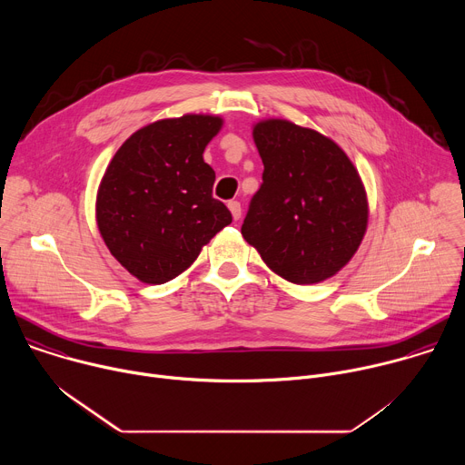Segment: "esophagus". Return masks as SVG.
<instances>
[{
	"label": "esophagus",
	"mask_w": 465,
	"mask_h": 465,
	"mask_svg": "<svg viewBox=\"0 0 465 465\" xmlns=\"http://www.w3.org/2000/svg\"><path fill=\"white\" fill-rule=\"evenodd\" d=\"M228 208H230V212H232L233 221H239V219H241V204H239L237 201H230V203H228Z\"/></svg>",
	"instance_id": "obj_1"
}]
</instances>
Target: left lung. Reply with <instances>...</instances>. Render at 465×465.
<instances>
[{
    "label": "left lung",
    "mask_w": 465,
    "mask_h": 465,
    "mask_svg": "<svg viewBox=\"0 0 465 465\" xmlns=\"http://www.w3.org/2000/svg\"><path fill=\"white\" fill-rule=\"evenodd\" d=\"M252 134L264 171L242 237L291 283L335 276L368 226L366 191L355 165L333 140L287 119L259 121Z\"/></svg>",
    "instance_id": "left-lung-1"
}]
</instances>
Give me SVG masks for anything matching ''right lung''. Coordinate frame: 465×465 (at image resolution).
I'll list each match as a JSON object with an SVG mask.
<instances>
[{"label": "right lung", "instance_id": "1", "mask_svg": "<svg viewBox=\"0 0 465 465\" xmlns=\"http://www.w3.org/2000/svg\"><path fill=\"white\" fill-rule=\"evenodd\" d=\"M223 119L185 114L134 132L115 153L97 193V226L110 253L143 283H165L232 223L213 198L206 145Z\"/></svg>", "mask_w": 465, "mask_h": 465}]
</instances>
